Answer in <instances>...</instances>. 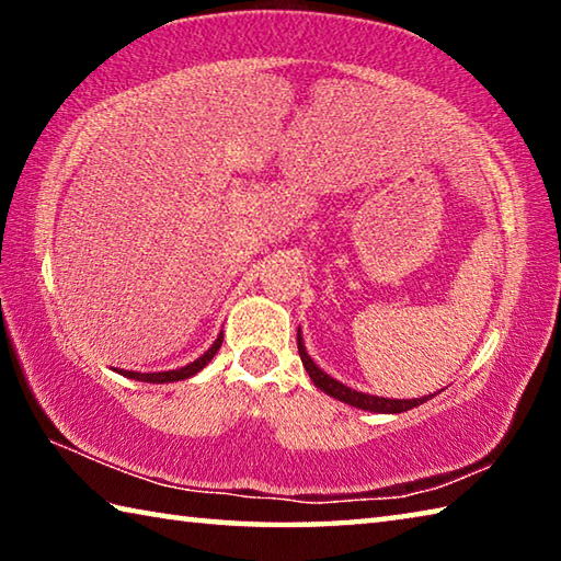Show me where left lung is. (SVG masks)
Here are the masks:
<instances>
[{"instance_id": "1", "label": "left lung", "mask_w": 561, "mask_h": 561, "mask_svg": "<svg viewBox=\"0 0 561 561\" xmlns=\"http://www.w3.org/2000/svg\"><path fill=\"white\" fill-rule=\"evenodd\" d=\"M297 346H299V356H301V364L307 368V374L311 381H314L317 388H321L327 396L336 398V401H344L354 408H360V411H371V413H403V411H411V408L421 405L433 398L431 396H421V398H383V396H371V393H360L354 391V388L344 386L336 378H331L327 371H321V368L311 360V356L307 354V346H304V339H301V329H297Z\"/></svg>"}]
</instances>
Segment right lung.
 Masks as SVG:
<instances>
[{"instance_id": "1", "label": "right lung", "mask_w": 561, "mask_h": 561, "mask_svg": "<svg viewBox=\"0 0 561 561\" xmlns=\"http://www.w3.org/2000/svg\"><path fill=\"white\" fill-rule=\"evenodd\" d=\"M222 346V334L215 339V344L205 351V354L201 358H195L193 364H187L183 368H175V371H160V374H138V371H123L121 368V376L126 378H133V381H146V383H173V381H185V378L201 374L203 368L210 364V360L215 358L217 351H220Z\"/></svg>"}]
</instances>
